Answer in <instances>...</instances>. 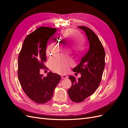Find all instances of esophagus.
Masks as SVG:
<instances>
[{
    "label": "esophagus",
    "instance_id": "34e87169",
    "mask_svg": "<svg viewBox=\"0 0 128 128\" xmlns=\"http://www.w3.org/2000/svg\"><path fill=\"white\" fill-rule=\"evenodd\" d=\"M68 77V76L66 75H61V78L62 79H64V78H66Z\"/></svg>",
    "mask_w": 128,
    "mask_h": 128
}]
</instances>
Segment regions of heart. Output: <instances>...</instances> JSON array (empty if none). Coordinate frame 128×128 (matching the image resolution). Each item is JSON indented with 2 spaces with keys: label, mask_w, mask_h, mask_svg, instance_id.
Masks as SVG:
<instances>
[{
  "label": "heart",
  "mask_w": 128,
  "mask_h": 128,
  "mask_svg": "<svg viewBox=\"0 0 128 128\" xmlns=\"http://www.w3.org/2000/svg\"><path fill=\"white\" fill-rule=\"evenodd\" d=\"M62 40L72 45V51L75 54H79L84 48V38L78 31L74 29L66 30L62 36ZM54 40L48 46L46 50V56H50L59 52L61 44L59 41ZM72 64V60L64 56H58L49 60V66L53 71L59 73L66 72L69 67Z\"/></svg>",
  "instance_id": "heart-1"
}]
</instances>
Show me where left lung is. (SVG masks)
Returning <instances> with one entry per match:
<instances>
[{
    "instance_id": "1",
    "label": "left lung",
    "mask_w": 128,
    "mask_h": 128,
    "mask_svg": "<svg viewBox=\"0 0 128 128\" xmlns=\"http://www.w3.org/2000/svg\"><path fill=\"white\" fill-rule=\"evenodd\" d=\"M78 28L86 32L90 48L80 64L73 68L74 72L81 74V77L76 80L74 76H69L72 85L68 90V95L75 102H83L96 91L102 80L105 66V52L98 36L86 26Z\"/></svg>"
}]
</instances>
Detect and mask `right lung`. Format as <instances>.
Returning <instances> with one entry per match:
<instances>
[{
	"instance_id": "add662e5",
	"label": "right lung",
	"mask_w": 128,
	"mask_h": 128,
	"mask_svg": "<svg viewBox=\"0 0 128 128\" xmlns=\"http://www.w3.org/2000/svg\"><path fill=\"white\" fill-rule=\"evenodd\" d=\"M56 30L46 26L37 28L26 37L18 54L19 82L26 95L37 104L50 101L61 80L59 75L51 72L46 77L40 73V69L46 67L48 41Z\"/></svg>"
}]
</instances>
